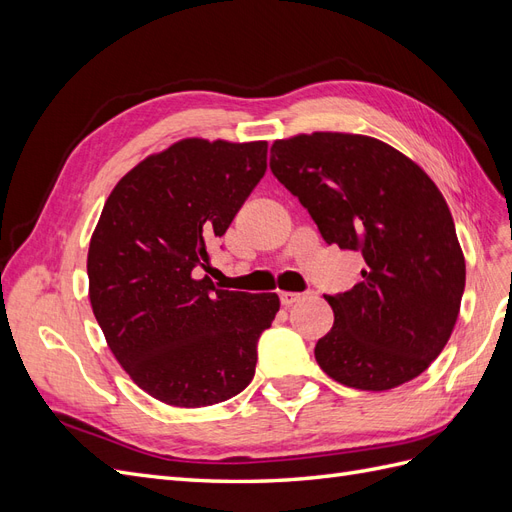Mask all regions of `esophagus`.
<instances>
[{
	"mask_svg": "<svg viewBox=\"0 0 512 512\" xmlns=\"http://www.w3.org/2000/svg\"><path fill=\"white\" fill-rule=\"evenodd\" d=\"M301 299H305V292H290V290H282L280 292V301H282L284 307H290V305H294V303L301 301Z\"/></svg>",
	"mask_w": 512,
	"mask_h": 512,
	"instance_id": "esophagus-1",
	"label": "esophagus"
}]
</instances>
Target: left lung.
<instances>
[{"mask_svg":"<svg viewBox=\"0 0 512 512\" xmlns=\"http://www.w3.org/2000/svg\"><path fill=\"white\" fill-rule=\"evenodd\" d=\"M271 170L309 211L322 239L363 254L361 282L324 294L335 314L316 361L335 382L389 391L421 376L451 337L466 258L438 185L374 136L280 138Z\"/></svg>","mask_w":512,"mask_h":512,"instance_id":"8db88e82","label":"left lung"}]
</instances>
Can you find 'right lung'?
Masks as SVG:
<instances>
[{
  "instance_id": "right-lung-1",
  "label": "right lung",
  "mask_w": 512,
  "mask_h": 512,
  "mask_svg": "<svg viewBox=\"0 0 512 512\" xmlns=\"http://www.w3.org/2000/svg\"><path fill=\"white\" fill-rule=\"evenodd\" d=\"M267 170V141L181 138L123 175L89 241V301L106 344L162 404L205 408L241 393L275 292L222 290L200 269Z\"/></svg>"
}]
</instances>
